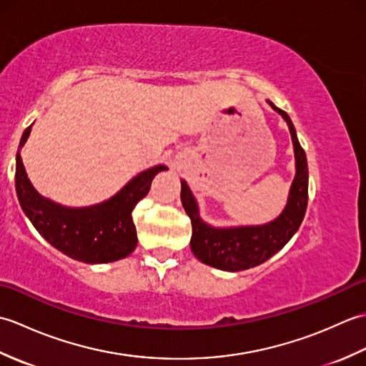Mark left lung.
<instances>
[{"label": "left lung", "mask_w": 366, "mask_h": 366, "mask_svg": "<svg viewBox=\"0 0 366 366\" xmlns=\"http://www.w3.org/2000/svg\"><path fill=\"white\" fill-rule=\"evenodd\" d=\"M269 104L287 122L295 154V177L291 185L290 199H287L282 215L277 217L274 222L261 224V227L212 228L199 219L198 204L187 182H181V201L192 220V252L207 266L228 272H239L259 266L261 262L267 261L270 256L282 250L287 240L294 236V232L299 229L303 217H305L308 204L307 155L295 135L290 116L277 108L270 100Z\"/></svg>", "instance_id": "obj_1"}]
</instances>
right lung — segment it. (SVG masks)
Here are the masks:
<instances>
[{
  "mask_svg": "<svg viewBox=\"0 0 366 366\" xmlns=\"http://www.w3.org/2000/svg\"><path fill=\"white\" fill-rule=\"evenodd\" d=\"M31 126L23 132L19 147L25 144ZM168 169L159 165L143 171L119 193L104 203L72 209L39 195L31 185L25 167L17 154L15 190L23 212L46 242L69 258L100 264L126 258L137 247V228L132 211L151 189L154 176Z\"/></svg>",
  "mask_w": 366,
  "mask_h": 366,
  "instance_id": "add662e5",
  "label": "right lung"
}]
</instances>
